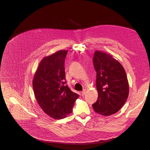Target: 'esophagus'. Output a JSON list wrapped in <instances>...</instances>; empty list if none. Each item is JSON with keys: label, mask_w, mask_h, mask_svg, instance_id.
<instances>
[{"label": "esophagus", "mask_w": 150, "mask_h": 150, "mask_svg": "<svg viewBox=\"0 0 150 150\" xmlns=\"http://www.w3.org/2000/svg\"><path fill=\"white\" fill-rule=\"evenodd\" d=\"M85 92H86V90H83L82 92H81V95L83 96H84L85 94Z\"/></svg>", "instance_id": "esophagus-1"}]
</instances>
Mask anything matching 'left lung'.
Here are the masks:
<instances>
[{
    "label": "left lung",
    "instance_id": "1",
    "mask_svg": "<svg viewBox=\"0 0 150 150\" xmlns=\"http://www.w3.org/2000/svg\"><path fill=\"white\" fill-rule=\"evenodd\" d=\"M93 64L97 72V101L93 104L94 110L103 116L117 112L129 95V83L121 63L109 54L96 50Z\"/></svg>",
    "mask_w": 150,
    "mask_h": 150
}]
</instances>
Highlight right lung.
<instances>
[{
	"label": "right lung",
	"instance_id": "add662e5",
	"mask_svg": "<svg viewBox=\"0 0 150 150\" xmlns=\"http://www.w3.org/2000/svg\"><path fill=\"white\" fill-rule=\"evenodd\" d=\"M61 50L45 57L34 74L33 87L37 101L44 112L54 119L65 118L72 112L79 95L65 85V59Z\"/></svg>",
	"mask_w": 150,
	"mask_h": 150
}]
</instances>
